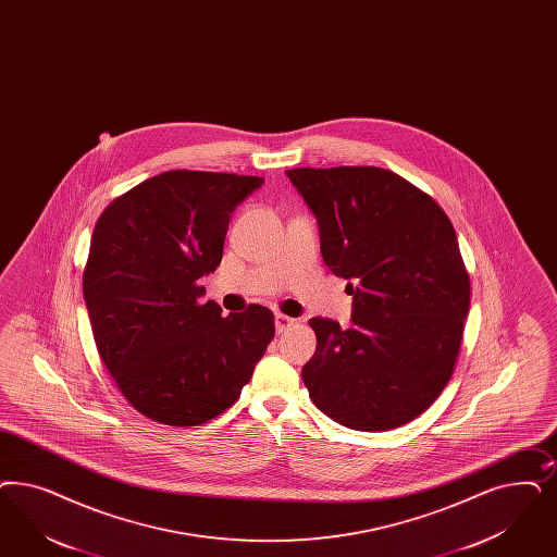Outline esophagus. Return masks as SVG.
<instances>
[{
    "label": "esophagus",
    "instance_id": "esophagus-1",
    "mask_svg": "<svg viewBox=\"0 0 557 557\" xmlns=\"http://www.w3.org/2000/svg\"><path fill=\"white\" fill-rule=\"evenodd\" d=\"M294 323H296V319H292V317H286V314H282V312L275 314V331H277V333H286L289 326H294Z\"/></svg>",
    "mask_w": 557,
    "mask_h": 557
}]
</instances>
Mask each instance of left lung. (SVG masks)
I'll list each match as a JSON object with an SVG mask.
<instances>
[{"label": "left lung", "instance_id": "obj_1", "mask_svg": "<svg viewBox=\"0 0 557 557\" xmlns=\"http://www.w3.org/2000/svg\"><path fill=\"white\" fill-rule=\"evenodd\" d=\"M317 215L326 268L349 284L351 326L314 317L308 395L333 422L384 432L438 399L471 302L457 234L441 206L376 166L292 169Z\"/></svg>", "mask_w": 557, "mask_h": 557}]
</instances>
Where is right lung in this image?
Masks as SVG:
<instances>
[{"instance_id": "obj_1", "label": "right lung", "mask_w": 557, "mask_h": 557, "mask_svg": "<svg viewBox=\"0 0 557 557\" xmlns=\"http://www.w3.org/2000/svg\"><path fill=\"white\" fill-rule=\"evenodd\" d=\"M261 176L158 174L100 213L84 269L98 354L123 397L166 425L226 411L273 335V312L250 305L222 317L197 284L220 265L231 213Z\"/></svg>"}]
</instances>
